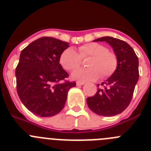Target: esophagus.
Masks as SVG:
<instances>
[{"label": "esophagus", "mask_w": 151, "mask_h": 151, "mask_svg": "<svg viewBox=\"0 0 151 151\" xmlns=\"http://www.w3.org/2000/svg\"><path fill=\"white\" fill-rule=\"evenodd\" d=\"M84 82H76V85L77 86H81V85H84Z\"/></svg>", "instance_id": "esophagus-1"}]
</instances>
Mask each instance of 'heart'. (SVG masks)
Returning a JSON list of instances; mask_svg holds the SVG:
<instances>
[{"label":"heart","mask_w":151,"mask_h":151,"mask_svg":"<svg viewBox=\"0 0 151 151\" xmlns=\"http://www.w3.org/2000/svg\"><path fill=\"white\" fill-rule=\"evenodd\" d=\"M88 68L78 69L72 73V78L78 82L93 81L101 76L105 78L114 73L118 66L117 57L99 43H88L78 47V54L73 48H67L62 53L60 63L66 70L77 69L82 59L88 58Z\"/></svg>","instance_id":"1"}]
</instances>
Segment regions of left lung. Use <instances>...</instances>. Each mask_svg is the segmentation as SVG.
<instances>
[{"mask_svg":"<svg viewBox=\"0 0 151 151\" xmlns=\"http://www.w3.org/2000/svg\"><path fill=\"white\" fill-rule=\"evenodd\" d=\"M93 41H106L113 47L118 66L110 78L101 83L93 97H88L91 111L103 116H113L128 107L139 78L138 58L132 47L125 41L110 36ZM100 85H97L99 86Z\"/></svg>","mask_w":151,"mask_h":151,"instance_id":"obj_1","label":"left lung"}]
</instances>
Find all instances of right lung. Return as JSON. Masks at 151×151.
<instances>
[{
	"mask_svg": "<svg viewBox=\"0 0 151 151\" xmlns=\"http://www.w3.org/2000/svg\"><path fill=\"white\" fill-rule=\"evenodd\" d=\"M68 42L42 37L21 51L16 69L17 93L24 106L40 117L53 116L63 109L67 94L75 82H65L69 74L60 58Z\"/></svg>",
	"mask_w": 151,
	"mask_h": 151,
	"instance_id": "add662e5",
	"label": "right lung"
}]
</instances>
